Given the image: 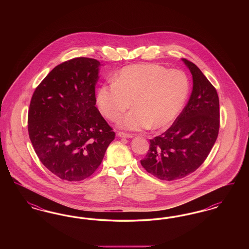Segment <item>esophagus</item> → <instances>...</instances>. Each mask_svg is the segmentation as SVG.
<instances>
[{"label":"esophagus","instance_id":"1","mask_svg":"<svg viewBox=\"0 0 249 249\" xmlns=\"http://www.w3.org/2000/svg\"><path fill=\"white\" fill-rule=\"evenodd\" d=\"M118 136L121 137V138H132L133 135L130 133H126V132H122V131H119L118 132Z\"/></svg>","mask_w":249,"mask_h":249}]
</instances>
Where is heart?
<instances>
[{
    "mask_svg": "<svg viewBox=\"0 0 249 249\" xmlns=\"http://www.w3.org/2000/svg\"><path fill=\"white\" fill-rule=\"evenodd\" d=\"M190 91L187 74L168 70L155 63L131 64L120 69L114 82L99 87L96 103L101 113L110 120L119 119L130 107L133 109L119 120L126 130L166 129L177 119Z\"/></svg>",
    "mask_w": 249,
    "mask_h": 249,
    "instance_id": "1",
    "label": "heart"
}]
</instances>
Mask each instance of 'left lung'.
<instances>
[{
    "label": "left lung",
    "instance_id": "8db88e82",
    "mask_svg": "<svg viewBox=\"0 0 249 249\" xmlns=\"http://www.w3.org/2000/svg\"><path fill=\"white\" fill-rule=\"evenodd\" d=\"M193 78L189 103L173 125L150 140L141 164L160 180L172 181L196 171L210 153L219 130V100L216 89L201 70L182 59Z\"/></svg>",
    "mask_w": 249,
    "mask_h": 249
}]
</instances>
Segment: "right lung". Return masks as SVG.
Instances as JSON below:
<instances>
[{
  "instance_id": "right-lung-1",
  "label": "right lung",
  "mask_w": 249,
  "mask_h": 249,
  "mask_svg": "<svg viewBox=\"0 0 249 249\" xmlns=\"http://www.w3.org/2000/svg\"><path fill=\"white\" fill-rule=\"evenodd\" d=\"M74 58L57 65L37 86L28 113V131L37 157L56 177L81 181L101 165L115 131L96 105L99 66Z\"/></svg>"
}]
</instances>
